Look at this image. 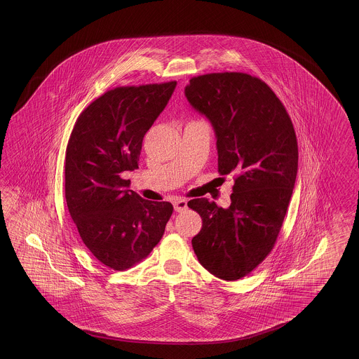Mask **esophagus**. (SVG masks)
I'll return each mask as SVG.
<instances>
[{
  "label": "esophagus",
  "mask_w": 359,
  "mask_h": 359,
  "mask_svg": "<svg viewBox=\"0 0 359 359\" xmlns=\"http://www.w3.org/2000/svg\"><path fill=\"white\" fill-rule=\"evenodd\" d=\"M173 206H175L176 212H183L187 209V201L184 198H176L173 201Z\"/></svg>",
  "instance_id": "34e87169"
}]
</instances>
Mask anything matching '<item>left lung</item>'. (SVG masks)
I'll list each match as a JSON object with an SVG mask.
<instances>
[{"label": "left lung", "mask_w": 359, "mask_h": 359, "mask_svg": "<svg viewBox=\"0 0 359 359\" xmlns=\"http://www.w3.org/2000/svg\"><path fill=\"white\" fill-rule=\"evenodd\" d=\"M184 96L213 126L218 172L235 176L227 209L205 198L187 203L203 219L191 243L203 267L236 281L275 246L298 173L295 130L275 92L246 73L194 76Z\"/></svg>", "instance_id": "obj_1"}]
</instances>
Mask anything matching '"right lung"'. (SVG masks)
<instances>
[{
	"label": "right lung",
	"mask_w": 359,
	"mask_h": 359,
	"mask_svg": "<svg viewBox=\"0 0 359 359\" xmlns=\"http://www.w3.org/2000/svg\"><path fill=\"white\" fill-rule=\"evenodd\" d=\"M177 82L116 87L78 116L65 156V198L79 236L95 258L124 271L161 241L173 206L132 190L142 140L167 107Z\"/></svg>",
	"instance_id": "1"
}]
</instances>
